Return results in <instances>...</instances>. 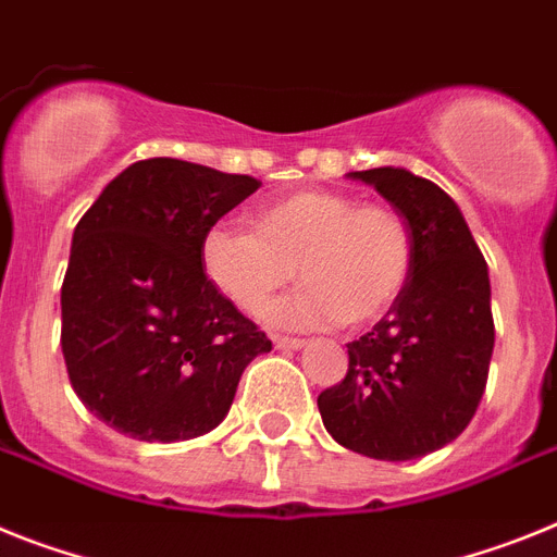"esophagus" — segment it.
Masks as SVG:
<instances>
[{
  "mask_svg": "<svg viewBox=\"0 0 557 557\" xmlns=\"http://www.w3.org/2000/svg\"><path fill=\"white\" fill-rule=\"evenodd\" d=\"M273 344L278 346V349H301L304 341L301 337H287V335H273Z\"/></svg>",
  "mask_w": 557,
  "mask_h": 557,
  "instance_id": "obj_1",
  "label": "esophagus"
}]
</instances>
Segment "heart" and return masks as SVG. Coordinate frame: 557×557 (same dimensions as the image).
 <instances>
[{
    "label": "heart",
    "mask_w": 557,
    "mask_h": 557,
    "mask_svg": "<svg viewBox=\"0 0 557 557\" xmlns=\"http://www.w3.org/2000/svg\"><path fill=\"white\" fill-rule=\"evenodd\" d=\"M414 233L397 208L341 191H296L253 213V231L220 222L202 264L222 296L259 315L296 273L307 289L270 318L298 330L369 326L397 307L414 273Z\"/></svg>",
    "instance_id": "1"
}]
</instances>
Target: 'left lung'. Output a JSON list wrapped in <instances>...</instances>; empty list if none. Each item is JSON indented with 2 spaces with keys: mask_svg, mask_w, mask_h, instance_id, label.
I'll return each mask as SVG.
<instances>
[{
  "mask_svg": "<svg viewBox=\"0 0 557 557\" xmlns=\"http://www.w3.org/2000/svg\"><path fill=\"white\" fill-rule=\"evenodd\" d=\"M349 177L406 216L414 273L397 307L346 344L349 372L318 394V411L337 445L406 462L454 442L476 414L496 341L487 261L436 183L392 165Z\"/></svg>",
  "mask_w": 557,
  "mask_h": 557,
  "instance_id": "left-lung-1",
  "label": "left lung"
}]
</instances>
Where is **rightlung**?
Listing matches in <instances>:
<instances>
[{
	"mask_svg": "<svg viewBox=\"0 0 557 557\" xmlns=\"http://www.w3.org/2000/svg\"><path fill=\"white\" fill-rule=\"evenodd\" d=\"M259 185L151 157L121 171L75 225L61 351L81 403L117 434H208L225 420L245 366L273 349L202 270L206 233Z\"/></svg>",
	"mask_w": 557,
	"mask_h": 557,
	"instance_id": "right-lung-1",
	"label": "right lung"
}]
</instances>
